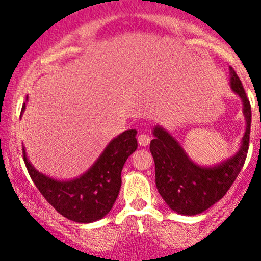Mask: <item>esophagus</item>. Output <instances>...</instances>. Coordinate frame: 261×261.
I'll list each match as a JSON object with an SVG mask.
<instances>
[{
    "instance_id": "1",
    "label": "esophagus",
    "mask_w": 261,
    "mask_h": 261,
    "mask_svg": "<svg viewBox=\"0 0 261 261\" xmlns=\"http://www.w3.org/2000/svg\"><path fill=\"white\" fill-rule=\"evenodd\" d=\"M138 143L140 146H147L150 144V136L146 134H140L138 136Z\"/></svg>"
}]
</instances>
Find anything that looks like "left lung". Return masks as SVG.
I'll return each instance as SVG.
<instances>
[{"label":"left lung","mask_w":261,"mask_h":261,"mask_svg":"<svg viewBox=\"0 0 261 261\" xmlns=\"http://www.w3.org/2000/svg\"><path fill=\"white\" fill-rule=\"evenodd\" d=\"M230 87L243 101L246 128L239 150L227 160L201 167L187 155L184 149L165 128H152L154 139L150 151L155 163V183L158 192L170 210L184 216L202 213L220 201L240 173L249 150L251 107L243 83L230 67Z\"/></svg>","instance_id":"1"}]
</instances>
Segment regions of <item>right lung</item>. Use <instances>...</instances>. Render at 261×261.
Instances as JSON below:
<instances>
[{"label":"right lung","instance_id":"obj_1","mask_svg":"<svg viewBox=\"0 0 261 261\" xmlns=\"http://www.w3.org/2000/svg\"><path fill=\"white\" fill-rule=\"evenodd\" d=\"M25 107L23 103L20 117ZM136 133L126 130L112 139L93 165L74 179L58 180L38 172L29 162L25 147L23 162L40 193L60 215L74 222L91 223L101 220L114 207L123 165L138 147Z\"/></svg>","mask_w":261,"mask_h":261}]
</instances>
